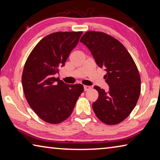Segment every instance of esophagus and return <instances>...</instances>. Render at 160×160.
<instances>
[{
	"mask_svg": "<svg viewBox=\"0 0 160 160\" xmlns=\"http://www.w3.org/2000/svg\"><path fill=\"white\" fill-rule=\"evenodd\" d=\"M90 89H91V87L90 86H88V85H85V86H84V90H85V91L90 90Z\"/></svg>",
	"mask_w": 160,
	"mask_h": 160,
	"instance_id": "obj_1",
	"label": "esophagus"
}]
</instances>
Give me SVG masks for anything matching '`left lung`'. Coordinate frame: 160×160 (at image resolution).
I'll return each instance as SVG.
<instances>
[{"instance_id": "left-lung-1", "label": "left lung", "mask_w": 160, "mask_h": 160, "mask_svg": "<svg viewBox=\"0 0 160 160\" xmlns=\"http://www.w3.org/2000/svg\"><path fill=\"white\" fill-rule=\"evenodd\" d=\"M99 68L107 71V92L98 86L99 93L92 104L97 117L107 125H116L128 117L136 105L140 94V76L138 68L126 47L104 32L89 31L81 37Z\"/></svg>"}]
</instances>
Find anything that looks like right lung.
<instances>
[{"label":"right lung","instance_id":"obj_1","mask_svg":"<svg viewBox=\"0 0 160 160\" xmlns=\"http://www.w3.org/2000/svg\"><path fill=\"white\" fill-rule=\"evenodd\" d=\"M82 32H58L40 40L27 58L22 84L25 98L35 113L45 122L58 124L71 115L81 84L67 85L54 77L76 47Z\"/></svg>","mask_w":160,"mask_h":160}]
</instances>
